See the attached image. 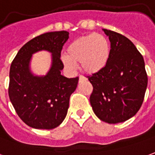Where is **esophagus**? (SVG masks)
Instances as JSON below:
<instances>
[{
	"label": "esophagus",
	"mask_w": 155,
	"mask_h": 155,
	"mask_svg": "<svg viewBox=\"0 0 155 155\" xmlns=\"http://www.w3.org/2000/svg\"><path fill=\"white\" fill-rule=\"evenodd\" d=\"M84 80H87V78L84 77V76H80L79 77V82H82V81H84Z\"/></svg>",
	"instance_id": "1"
}]
</instances>
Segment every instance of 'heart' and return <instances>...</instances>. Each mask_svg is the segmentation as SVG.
<instances>
[{
  "label": "heart",
  "instance_id": "1",
  "mask_svg": "<svg viewBox=\"0 0 155 155\" xmlns=\"http://www.w3.org/2000/svg\"><path fill=\"white\" fill-rule=\"evenodd\" d=\"M110 55L108 39L101 34L92 33L73 40L66 51L63 57L65 67L73 71L76 64L86 74H95L107 66Z\"/></svg>",
  "mask_w": 155,
  "mask_h": 155
}]
</instances>
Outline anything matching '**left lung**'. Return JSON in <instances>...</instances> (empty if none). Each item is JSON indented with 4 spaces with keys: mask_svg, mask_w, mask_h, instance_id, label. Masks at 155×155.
I'll return each mask as SVG.
<instances>
[{
    "mask_svg": "<svg viewBox=\"0 0 155 155\" xmlns=\"http://www.w3.org/2000/svg\"><path fill=\"white\" fill-rule=\"evenodd\" d=\"M110 41V60L104 70L88 76L93 85L90 104L100 120L123 122L136 115L144 100L148 84L144 60L124 35L104 29Z\"/></svg>",
    "mask_w": 155,
    "mask_h": 155,
    "instance_id": "left-lung-1",
    "label": "left lung"
}]
</instances>
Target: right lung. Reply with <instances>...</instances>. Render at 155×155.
Segmentation results:
<instances>
[{
	"instance_id": "add662e5",
	"label": "right lung",
	"mask_w": 155,
	"mask_h": 155,
	"mask_svg": "<svg viewBox=\"0 0 155 155\" xmlns=\"http://www.w3.org/2000/svg\"><path fill=\"white\" fill-rule=\"evenodd\" d=\"M68 38L67 31L39 35L19 50L11 64L9 98L21 120L31 127L53 129L67 116L70 96L78 83V77L61 75L64 67L61 52ZM41 49L52 53V67L46 76L35 77L28 64L31 54Z\"/></svg>"
}]
</instances>
